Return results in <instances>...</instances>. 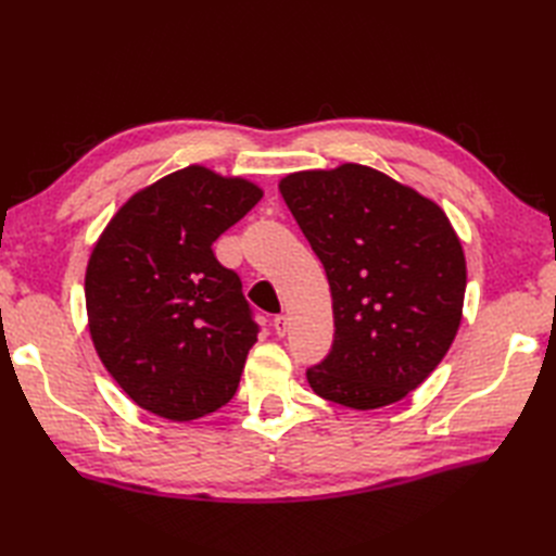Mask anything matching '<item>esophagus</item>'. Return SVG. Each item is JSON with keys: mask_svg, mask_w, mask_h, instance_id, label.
<instances>
[{"mask_svg": "<svg viewBox=\"0 0 556 556\" xmlns=\"http://www.w3.org/2000/svg\"><path fill=\"white\" fill-rule=\"evenodd\" d=\"M274 329H276V333H278V336H285V333H288V329H290V319H288V315H276V317H274Z\"/></svg>", "mask_w": 556, "mask_h": 556, "instance_id": "1", "label": "esophagus"}]
</instances>
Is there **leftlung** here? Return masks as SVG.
<instances>
[{
    "instance_id": "obj_1",
    "label": "left lung",
    "mask_w": 556,
    "mask_h": 556,
    "mask_svg": "<svg viewBox=\"0 0 556 556\" xmlns=\"http://www.w3.org/2000/svg\"><path fill=\"white\" fill-rule=\"evenodd\" d=\"M280 194L325 266L329 355L306 371L317 396L374 410L408 396L457 336L466 260L431 199L364 164L299 172Z\"/></svg>"
}]
</instances>
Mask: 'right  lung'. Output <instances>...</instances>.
I'll return each mask as SVG.
<instances>
[{
    "mask_svg": "<svg viewBox=\"0 0 556 556\" xmlns=\"http://www.w3.org/2000/svg\"><path fill=\"white\" fill-rule=\"evenodd\" d=\"M260 199L255 182L192 164L131 194L94 243L92 343L143 410L190 422L237 394L260 327L213 241Z\"/></svg>",
    "mask_w": 556,
    "mask_h": 556,
    "instance_id": "right-lung-1",
    "label": "right lung"
}]
</instances>
